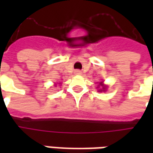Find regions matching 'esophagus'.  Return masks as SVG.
Instances as JSON below:
<instances>
[{
	"instance_id": "34e87169",
	"label": "esophagus",
	"mask_w": 153,
	"mask_h": 153,
	"mask_svg": "<svg viewBox=\"0 0 153 153\" xmlns=\"http://www.w3.org/2000/svg\"><path fill=\"white\" fill-rule=\"evenodd\" d=\"M74 73H75V74H77V75H80V74H82V72H81L80 70H76Z\"/></svg>"
}]
</instances>
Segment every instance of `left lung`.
Masks as SVG:
<instances>
[{"mask_svg":"<svg viewBox=\"0 0 153 153\" xmlns=\"http://www.w3.org/2000/svg\"><path fill=\"white\" fill-rule=\"evenodd\" d=\"M99 83V85L97 87V88H98V92H105L106 89V86H105L104 84H103V82H101V83Z\"/></svg>","mask_w":153,"mask_h":153,"instance_id":"8db88e82","label":"left lung"}]
</instances>
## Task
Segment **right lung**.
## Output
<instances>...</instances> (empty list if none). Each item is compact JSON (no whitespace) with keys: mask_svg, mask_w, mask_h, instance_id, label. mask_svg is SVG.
Listing matches in <instances>:
<instances>
[{"mask_svg":"<svg viewBox=\"0 0 153 153\" xmlns=\"http://www.w3.org/2000/svg\"><path fill=\"white\" fill-rule=\"evenodd\" d=\"M55 84H56V83H55Z\"/></svg>","mask_w":153,"mask_h":153,"instance_id":"add662e5","label":"right lung"}]
</instances>
